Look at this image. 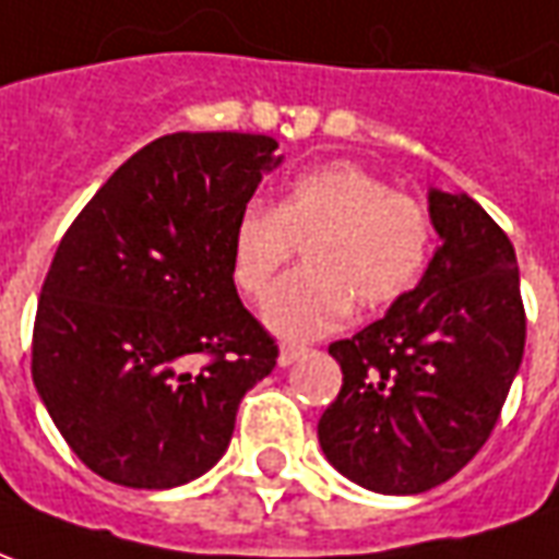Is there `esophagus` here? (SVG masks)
I'll use <instances>...</instances> for the list:
<instances>
[{"label": "esophagus", "instance_id": "esophagus-1", "mask_svg": "<svg viewBox=\"0 0 559 559\" xmlns=\"http://www.w3.org/2000/svg\"><path fill=\"white\" fill-rule=\"evenodd\" d=\"M304 352H307V348H300V345H283V348H280V366H292Z\"/></svg>", "mask_w": 559, "mask_h": 559}]
</instances>
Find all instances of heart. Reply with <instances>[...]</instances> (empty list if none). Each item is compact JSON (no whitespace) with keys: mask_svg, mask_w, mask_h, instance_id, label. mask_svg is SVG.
Instances as JSON below:
<instances>
[{"mask_svg":"<svg viewBox=\"0 0 559 559\" xmlns=\"http://www.w3.org/2000/svg\"><path fill=\"white\" fill-rule=\"evenodd\" d=\"M431 223L411 195L393 193L357 163H324L297 175L274 207L235 219L229 271L240 295H267L295 247L307 267L276 285L264 321L276 336L312 340L357 309H384L417 283Z\"/></svg>","mask_w":559,"mask_h":559,"instance_id":"obj_1","label":"heart"}]
</instances>
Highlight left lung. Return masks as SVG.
<instances>
[{"mask_svg": "<svg viewBox=\"0 0 559 559\" xmlns=\"http://www.w3.org/2000/svg\"><path fill=\"white\" fill-rule=\"evenodd\" d=\"M441 247L384 319L330 345L342 369L319 443L345 479L423 495L474 459L524 357L515 250L467 193L429 190Z\"/></svg>", "mask_w": 559, "mask_h": 559, "instance_id": "1", "label": "left lung"}]
</instances>
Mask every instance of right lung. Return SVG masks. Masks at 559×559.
Returning a JSON list of instances; mask_svg holds the SVG:
<instances>
[{"mask_svg": "<svg viewBox=\"0 0 559 559\" xmlns=\"http://www.w3.org/2000/svg\"><path fill=\"white\" fill-rule=\"evenodd\" d=\"M262 133H173L121 163L44 280L32 378L80 462L116 486L175 488L229 450L276 345L229 271L235 219L283 163Z\"/></svg>", "mask_w": 559, "mask_h": 559, "instance_id": "right-lung-1", "label": "right lung"}]
</instances>
